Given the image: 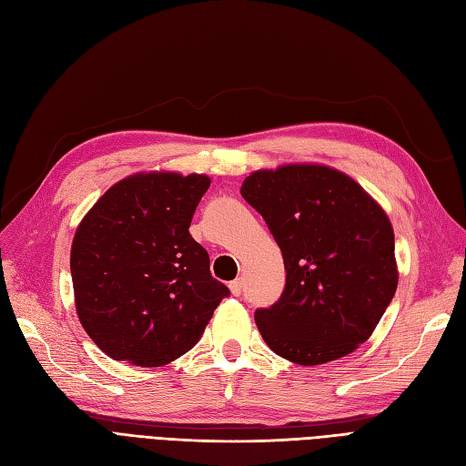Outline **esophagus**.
I'll list each match as a JSON object with an SVG mask.
<instances>
[{"instance_id": "obj_1", "label": "esophagus", "mask_w": 466, "mask_h": 466, "mask_svg": "<svg viewBox=\"0 0 466 466\" xmlns=\"http://www.w3.org/2000/svg\"><path fill=\"white\" fill-rule=\"evenodd\" d=\"M229 289H231V293H233V295H237V298H238V295L243 293V279H241V278L233 279L231 284H229Z\"/></svg>"}]
</instances>
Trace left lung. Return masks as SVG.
<instances>
[{
    "instance_id": "left-lung-1",
    "label": "left lung",
    "mask_w": 466,
    "mask_h": 466,
    "mask_svg": "<svg viewBox=\"0 0 466 466\" xmlns=\"http://www.w3.org/2000/svg\"><path fill=\"white\" fill-rule=\"evenodd\" d=\"M241 194L266 221L286 266L279 299L255 313L268 348L299 365L351 354L399 284L385 211L356 180L320 165L257 171Z\"/></svg>"
}]
</instances>
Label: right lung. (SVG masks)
<instances>
[{
    "instance_id": "obj_1",
    "label": "right lung",
    "mask_w": 466,
    "mask_h": 466,
    "mask_svg": "<svg viewBox=\"0 0 466 466\" xmlns=\"http://www.w3.org/2000/svg\"><path fill=\"white\" fill-rule=\"evenodd\" d=\"M206 175H134L108 188L72 245L83 329L106 356L155 368L187 354L229 289L188 233Z\"/></svg>"
}]
</instances>
